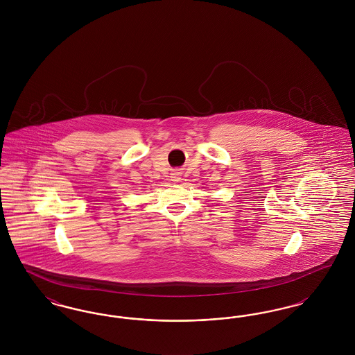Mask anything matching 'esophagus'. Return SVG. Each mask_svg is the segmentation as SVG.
Returning a JSON list of instances; mask_svg holds the SVG:
<instances>
[{"instance_id": "esophagus-1", "label": "esophagus", "mask_w": 355, "mask_h": 355, "mask_svg": "<svg viewBox=\"0 0 355 355\" xmlns=\"http://www.w3.org/2000/svg\"><path fill=\"white\" fill-rule=\"evenodd\" d=\"M170 178H171V181L178 182V181H181V173L175 170V171H173V173L170 174Z\"/></svg>"}]
</instances>
